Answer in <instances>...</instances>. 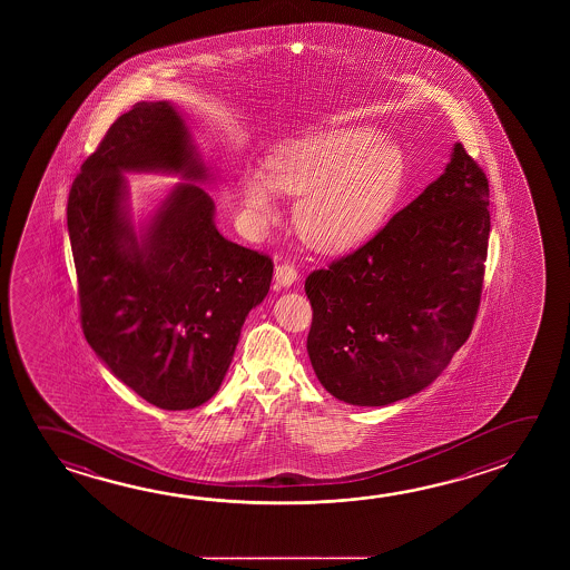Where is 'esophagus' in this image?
<instances>
[{"label":"esophagus","mask_w":570,"mask_h":570,"mask_svg":"<svg viewBox=\"0 0 570 570\" xmlns=\"http://www.w3.org/2000/svg\"><path fill=\"white\" fill-rule=\"evenodd\" d=\"M274 276H276V282L284 286V288H289L294 282L298 281V272L296 268L288 264V262H282L276 266V272H274Z\"/></svg>","instance_id":"1"}]
</instances>
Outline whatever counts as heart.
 I'll return each instance as SVG.
<instances>
[{"instance_id":"heart-1","label":"heart","mask_w":570,"mask_h":570,"mask_svg":"<svg viewBox=\"0 0 570 570\" xmlns=\"http://www.w3.org/2000/svg\"><path fill=\"white\" fill-rule=\"evenodd\" d=\"M403 150L372 127H344L282 142L266 159V177L246 170L240 196L256 228L278 223L276 193L302 198L298 233L326 253L345 250L382 226L402 195Z\"/></svg>"}]
</instances>
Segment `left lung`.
<instances>
[{
    "label": "left lung",
    "mask_w": 570,
    "mask_h": 570,
    "mask_svg": "<svg viewBox=\"0 0 570 570\" xmlns=\"http://www.w3.org/2000/svg\"><path fill=\"white\" fill-rule=\"evenodd\" d=\"M491 230L489 180L453 145L445 173L360 246L306 278L308 355L340 402L421 392L473 330Z\"/></svg>",
    "instance_id": "1"
}]
</instances>
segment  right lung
<instances>
[{"instance_id":"1","label":"right lung","mask_w":570,"mask_h":570,"mask_svg":"<svg viewBox=\"0 0 570 570\" xmlns=\"http://www.w3.org/2000/svg\"><path fill=\"white\" fill-rule=\"evenodd\" d=\"M125 171L191 183L137 235ZM210 178L183 115L168 101H142L112 122L67 200L85 337L115 377L160 410H193L218 392L244 320L271 289V258L216 230L215 200L193 185Z\"/></svg>"}]
</instances>
